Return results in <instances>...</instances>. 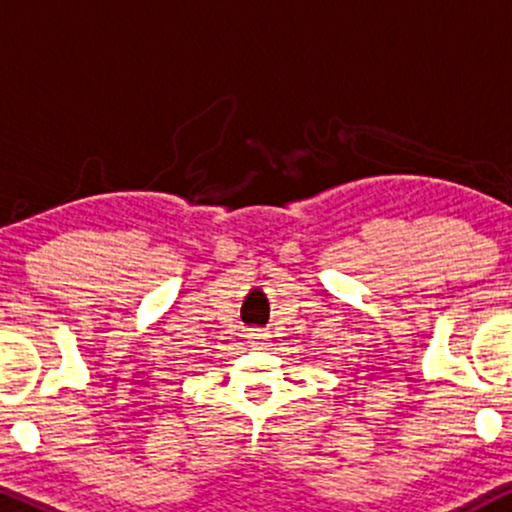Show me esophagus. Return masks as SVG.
Instances as JSON below:
<instances>
[{"label": "esophagus", "mask_w": 512, "mask_h": 512, "mask_svg": "<svg viewBox=\"0 0 512 512\" xmlns=\"http://www.w3.org/2000/svg\"><path fill=\"white\" fill-rule=\"evenodd\" d=\"M248 339H250L252 344L260 346V344H267L269 334H267V332H262V330H250V332H248Z\"/></svg>", "instance_id": "obj_1"}]
</instances>
